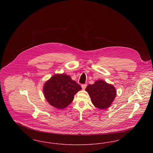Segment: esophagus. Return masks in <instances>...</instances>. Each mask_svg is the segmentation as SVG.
<instances>
[{
    "mask_svg": "<svg viewBox=\"0 0 153 153\" xmlns=\"http://www.w3.org/2000/svg\"><path fill=\"white\" fill-rule=\"evenodd\" d=\"M87 84H82V85H81V88H82V89H83V90H84L86 87H87Z\"/></svg>",
    "mask_w": 153,
    "mask_h": 153,
    "instance_id": "34e87169",
    "label": "esophagus"
}]
</instances>
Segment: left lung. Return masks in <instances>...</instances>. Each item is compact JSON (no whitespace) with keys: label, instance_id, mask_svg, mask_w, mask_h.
Instances as JSON below:
<instances>
[{"label":"left lung","instance_id":"1","mask_svg":"<svg viewBox=\"0 0 153 153\" xmlns=\"http://www.w3.org/2000/svg\"><path fill=\"white\" fill-rule=\"evenodd\" d=\"M85 90L90 96L92 104L100 109L108 108L117 95L115 87L102 80L95 81L94 84L88 85Z\"/></svg>","mask_w":153,"mask_h":153}]
</instances>
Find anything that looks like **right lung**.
<instances>
[{
    "mask_svg": "<svg viewBox=\"0 0 153 153\" xmlns=\"http://www.w3.org/2000/svg\"><path fill=\"white\" fill-rule=\"evenodd\" d=\"M45 99L51 106L64 109L73 100L74 96L81 89L80 85L65 74H56L44 84Z\"/></svg>",
    "mask_w": 153,
    "mask_h": 153,
    "instance_id": "right-lung-1",
    "label": "right lung"
}]
</instances>
